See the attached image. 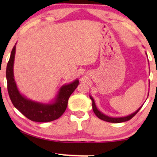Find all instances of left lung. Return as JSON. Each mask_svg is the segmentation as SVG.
<instances>
[{
	"label": "left lung",
	"mask_w": 157,
	"mask_h": 157,
	"mask_svg": "<svg viewBox=\"0 0 157 157\" xmlns=\"http://www.w3.org/2000/svg\"><path fill=\"white\" fill-rule=\"evenodd\" d=\"M90 98H91V101H92V108H93V111H94V113H95V114L97 116V117L99 118L100 119L103 120V121H107V122H111V123H121V122H124V121H128V120L132 119V118L134 117L137 113H138V111L140 110L141 107H142V106H141L140 108L137 109V110L135 111L134 113H132V114L127 116V117L113 118V117H108V116L105 115L102 112H101V111L97 109V107H96V104H95V101H94V98L91 97V96H90Z\"/></svg>",
	"instance_id": "left-lung-1"
}]
</instances>
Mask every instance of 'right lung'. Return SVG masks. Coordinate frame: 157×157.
Segmentation results:
<instances>
[{"instance_id":"1","label":"right lung","mask_w":157,"mask_h":157,"mask_svg":"<svg viewBox=\"0 0 157 157\" xmlns=\"http://www.w3.org/2000/svg\"><path fill=\"white\" fill-rule=\"evenodd\" d=\"M16 45L12 49L6 67L8 92L13 106L28 119L36 122H49L62 116L66 111L68 101L71 94L78 86V79L66 84L60 89L54 101L50 104H43L28 99L21 94L17 88L13 75V63Z\"/></svg>"}]
</instances>
